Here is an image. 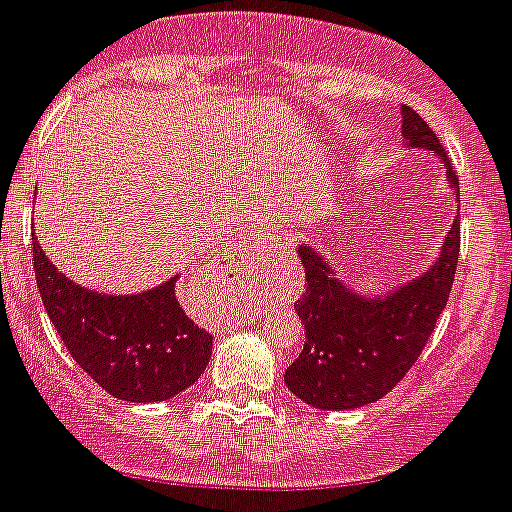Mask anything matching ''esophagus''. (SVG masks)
Masks as SVG:
<instances>
[{"label": "esophagus", "instance_id": "esophagus-1", "mask_svg": "<svg viewBox=\"0 0 512 512\" xmlns=\"http://www.w3.org/2000/svg\"><path fill=\"white\" fill-rule=\"evenodd\" d=\"M257 255V242L255 239H242V242L234 244V255H231V260L237 262H247L252 260V257Z\"/></svg>", "mask_w": 512, "mask_h": 512}]
</instances>
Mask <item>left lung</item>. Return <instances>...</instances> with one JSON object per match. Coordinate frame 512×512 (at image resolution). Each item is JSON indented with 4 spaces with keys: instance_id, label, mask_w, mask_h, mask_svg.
I'll return each instance as SVG.
<instances>
[{
    "instance_id": "left-lung-1",
    "label": "left lung",
    "mask_w": 512,
    "mask_h": 512,
    "mask_svg": "<svg viewBox=\"0 0 512 512\" xmlns=\"http://www.w3.org/2000/svg\"><path fill=\"white\" fill-rule=\"evenodd\" d=\"M404 146L441 159L446 182L459 201V177L446 149L412 108H399ZM459 213L428 268L384 293H363L319 247H296L306 270V293L296 314L306 330L304 350L286 368L288 389L317 410H358L379 402L415 366L435 322L446 309L459 262Z\"/></svg>"
}]
</instances>
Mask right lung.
<instances>
[{"label":"right lung","instance_id":"1","mask_svg":"<svg viewBox=\"0 0 512 512\" xmlns=\"http://www.w3.org/2000/svg\"><path fill=\"white\" fill-rule=\"evenodd\" d=\"M33 265L43 306L71 358L123 402H167L206 371L213 335L177 301L175 278L141 293H102L69 281L38 239Z\"/></svg>","mask_w":512,"mask_h":512}]
</instances>
